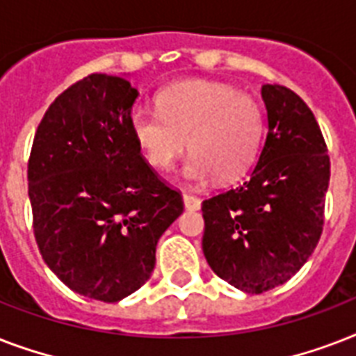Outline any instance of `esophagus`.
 Wrapping results in <instances>:
<instances>
[{"instance_id": "obj_1", "label": "esophagus", "mask_w": 356, "mask_h": 356, "mask_svg": "<svg viewBox=\"0 0 356 356\" xmlns=\"http://www.w3.org/2000/svg\"><path fill=\"white\" fill-rule=\"evenodd\" d=\"M183 200H184V207H186L188 211H197V209L201 207V200L194 194H184Z\"/></svg>"}]
</instances>
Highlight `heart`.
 <instances>
[{"instance_id": "b5f03b06", "label": "heart", "mask_w": 356, "mask_h": 356, "mask_svg": "<svg viewBox=\"0 0 356 356\" xmlns=\"http://www.w3.org/2000/svg\"><path fill=\"white\" fill-rule=\"evenodd\" d=\"M156 111L136 107L131 133L138 149L159 172H170L186 149L184 175L197 183L233 181L249 170L264 138V108L253 96L214 81L192 79L156 96Z\"/></svg>"}]
</instances>
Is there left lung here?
<instances>
[{"instance_id":"left-lung-1","label":"left lung","mask_w":356,"mask_h":356,"mask_svg":"<svg viewBox=\"0 0 356 356\" xmlns=\"http://www.w3.org/2000/svg\"><path fill=\"white\" fill-rule=\"evenodd\" d=\"M268 134L259 162L233 188L203 201V253L220 279L262 293L301 270L320 242L331 179L314 114L286 86L264 85Z\"/></svg>"}]
</instances>
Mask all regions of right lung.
<instances>
[{
  "label": "right lung",
  "mask_w": 356,
  "mask_h": 356,
  "mask_svg": "<svg viewBox=\"0 0 356 356\" xmlns=\"http://www.w3.org/2000/svg\"><path fill=\"white\" fill-rule=\"evenodd\" d=\"M136 96L107 74L68 86L44 114L27 164L42 259L70 290L103 303L149 279L156 242L184 209L131 133Z\"/></svg>",
  "instance_id": "1"
}]
</instances>
